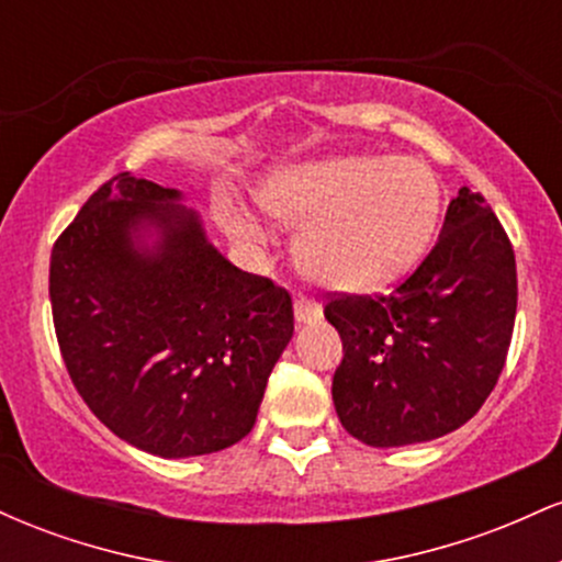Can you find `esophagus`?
<instances>
[{"mask_svg": "<svg viewBox=\"0 0 562 562\" xmlns=\"http://www.w3.org/2000/svg\"><path fill=\"white\" fill-rule=\"evenodd\" d=\"M293 314H295V322H299V325H308V322L322 319V306L319 303L299 295V299L293 301Z\"/></svg>", "mask_w": 562, "mask_h": 562, "instance_id": "1", "label": "esophagus"}]
</instances>
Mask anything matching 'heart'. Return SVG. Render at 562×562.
<instances>
[{"instance_id": "heart-1", "label": "heart", "mask_w": 562, "mask_h": 562, "mask_svg": "<svg viewBox=\"0 0 562 562\" xmlns=\"http://www.w3.org/2000/svg\"><path fill=\"white\" fill-rule=\"evenodd\" d=\"M277 224L301 229L299 261L322 288L372 293L409 272L428 250L441 216V184L415 158L338 156L285 166L256 187ZM218 227L261 250L269 232L243 205H216Z\"/></svg>"}]
</instances>
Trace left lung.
I'll return each mask as SVG.
<instances>
[{
  "instance_id": "8db88e82",
  "label": "left lung",
  "mask_w": 562,
  "mask_h": 562,
  "mask_svg": "<svg viewBox=\"0 0 562 562\" xmlns=\"http://www.w3.org/2000/svg\"><path fill=\"white\" fill-rule=\"evenodd\" d=\"M515 306L513 245L486 200L462 187L415 274L391 295H338L325 306L344 340L333 378L340 425L378 449L465 425L505 367Z\"/></svg>"
}]
</instances>
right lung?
Listing matches in <instances>:
<instances>
[{
  "label": "right lung",
  "mask_w": 562,
  "mask_h": 562,
  "mask_svg": "<svg viewBox=\"0 0 562 562\" xmlns=\"http://www.w3.org/2000/svg\"><path fill=\"white\" fill-rule=\"evenodd\" d=\"M57 344L97 420L147 454H211L254 428L293 338L290 295L229 263L184 195L119 173L49 261Z\"/></svg>",
  "instance_id": "add662e5"
}]
</instances>
